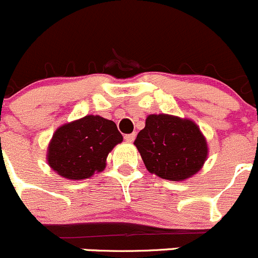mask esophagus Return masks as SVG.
I'll return each instance as SVG.
<instances>
[{
	"mask_svg": "<svg viewBox=\"0 0 258 258\" xmlns=\"http://www.w3.org/2000/svg\"><path fill=\"white\" fill-rule=\"evenodd\" d=\"M135 135H137L135 133H132V134H125V135H124V139H125V142L132 143V142H134Z\"/></svg>",
	"mask_w": 258,
	"mask_h": 258,
	"instance_id": "1",
	"label": "esophagus"
}]
</instances>
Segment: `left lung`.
<instances>
[{
    "instance_id": "left-lung-1",
    "label": "left lung",
    "mask_w": 258,
    "mask_h": 258,
    "mask_svg": "<svg viewBox=\"0 0 258 258\" xmlns=\"http://www.w3.org/2000/svg\"><path fill=\"white\" fill-rule=\"evenodd\" d=\"M134 145L148 172L180 182L200 172L208 157V145L200 126L190 119L150 114Z\"/></svg>"
}]
</instances>
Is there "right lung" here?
I'll use <instances>...</instances> for the list:
<instances>
[{
	"mask_svg": "<svg viewBox=\"0 0 258 258\" xmlns=\"http://www.w3.org/2000/svg\"><path fill=\"white\" fill-rule=\"evenodd\" d=\"M121 142L123 135L113 120L86 115L56 129L48 143L46 160L65 179H86L105 169L108 154Z\"/></svg>",
	"mask_w": 258,
	"mask_h": 258,
	"instance_id": "right-lung-1",
	"label": "right lung"
}]
</instances>
